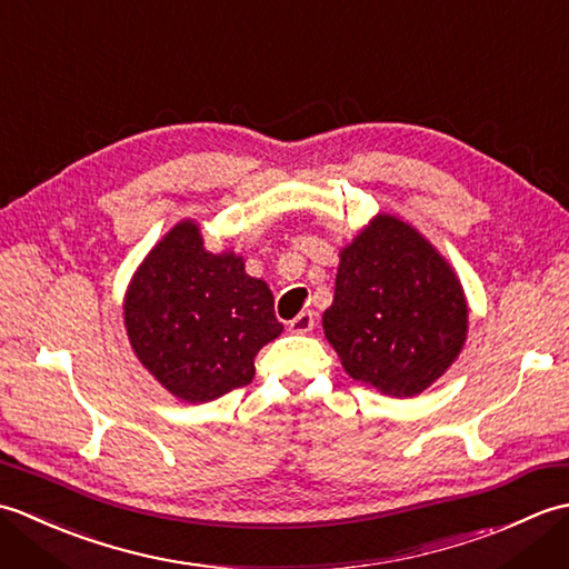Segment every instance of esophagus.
I'll return each instance as SVG.
<instances>
[{
  "label": "esophagus",
  "mask_w": 569,
  "mask_h": 569,
  "mask_svg": "<svg viewBox=\"0 0 569 569\" xmlns=\"http://www.w3.org/2000/svg\"><path fill=\"white\" fill-rule=\"evenodd\" d=\"M312 328H316V316H312L310 310L300 312L298 318L288 322V330H291L293 335H308V332H312Z\"/></svg>",
  "instance_id": "esophagus-1"
}]
</instances>
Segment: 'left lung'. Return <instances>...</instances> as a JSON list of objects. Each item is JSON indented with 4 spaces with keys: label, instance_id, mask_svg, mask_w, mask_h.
<instances>
[{
    "label": "left lung",
    "instance_id": "8db88e82",
    "mask_svg": "<svg viewBox=\"0 0 569 569\" xmlns=\"http://www.w3.org/2000/svg\"><path fill=\"white\" fill-rule=\"evenodd\" d=\"M467 318L452 266L413 227L379 214L342 249L322 328L349 377L408 398L452 367Z\"/></svg>",
    "mask_w": 569,
    "mask_h": 569
}]
</instances>
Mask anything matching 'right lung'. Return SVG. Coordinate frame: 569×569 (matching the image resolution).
Returning <instances> with one entry per match:
<instances>
[{"mask_svg": "<svg viewBox=\"0 0 569 569\" xmlns=\"http://www.w3.org/2000/svg\"><path fill=\"white\" fill-rule=\"evenodd\" d=\"M131 349L166 391L208 403L253 379V357L283 332L273 296L234 251L202 247L178 222L141 261L124 298Z\"/></svg>", "mask_w": 569, "mask_h": 569, "instance_id": "obj_1", "label": "right lung"}]
</instances>
